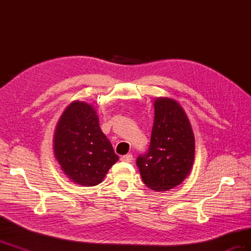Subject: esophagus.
<instances>
[{
  "label": "esophagus",
  "instance_id": "esophagus-1",
  "mask_svg": "<svg viewBox=\"0 0 251 251\" xmlns=\"http://www.w3.org/2000/svg\"><path fill=\"white\" fill-rule=\"evenodd\" d=\"M121 161L124 162H132L133 160V156L131 154H127V155H125V156H121L120 158Z\"/></svg>",
  "mask_w": 251,
  "mask_h": 251
}]
</instances>
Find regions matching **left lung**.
Masks as SVG:
<instances>
[{
  "mask_svg": "<svg viewBox=\"0 0 251 251\" xmlns=\"http://www.w3.org/2000/svg\"><path fill=\"white\" fill-rule=\"evenodd\" d=\"M155 117L147 153L137 158L141 178L148 187L165 192L182 183L195 159V136L179 102L168 97L154 101Z\"/></svg>",
  "mask_w": 251,
  "mask_h": 251,
  "instance_id": "8db88e82",
  "label": "left lung"
}]
</instances>
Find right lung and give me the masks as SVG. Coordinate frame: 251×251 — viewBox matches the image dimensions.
Segmentation results:
<instances>
[{"instance_id":"obj_1","label":"right lung","mask_w":251,"mask_h":251,"mask_svg":"<svg viewBox=\"0 0 251 251\" xmlns=\"http://www.w3.org/2000/svg\"><path fill=\"white\" fill-rule=\"evenodd\" d=\"M54 156L72 182L94 186L117 162L111 142L100 126L92 104L75 100L59 117L53 139Z\"/></svg>"}]
</instances>
